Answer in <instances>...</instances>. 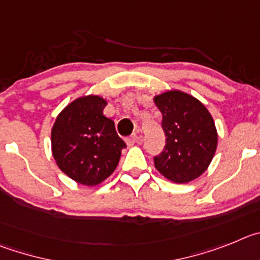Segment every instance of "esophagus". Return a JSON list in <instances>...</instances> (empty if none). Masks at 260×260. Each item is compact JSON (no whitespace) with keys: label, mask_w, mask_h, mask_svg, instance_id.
I'll return each mask as SVG.
<instances>
[{"label":"esophagus","mask_w":260,"mask_h":260,"mask_svg":"<svg viewBox=\"0 0 260 260\" xmlns=\"http://www.w3.org/2000/svg\"><path fill=\"white\" fill-rule=\"evenodd\" d=\"M137 139H139V137H137V135H132V136H129V137H127V139H125V142H127L128 146H133V145L137 142Z\"/></svg>","instance_id":"esophagus-1"}]
</instances>
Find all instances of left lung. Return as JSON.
Returning a JSON list of instances; mask_svg holds the SVG:
<instances>
[{
  "instance_id": "8db88e82",
  "label": "left lung",
  "mask_w": 260,
  "mask_h": 260,
  "mask_svg": "<svg viewBox=\"0 0 260 260\" xmlns=\"http://www.w3.org/2000/svg\"><path fill=\"white\" fill-rule=\"evenodd\" d=\"M154 102L162 113L166 135V146L154 156V166L177 184L197 179L216 151L217 133L211 114L197 98L180 90L156 95Z\"/></svg>"
}]
</instances>
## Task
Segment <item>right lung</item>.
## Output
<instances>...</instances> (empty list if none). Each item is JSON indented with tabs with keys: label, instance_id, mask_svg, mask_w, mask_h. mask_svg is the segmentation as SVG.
<instances>
[{
	"label": "right lung",
	"instance_id": "1",
	"mask_svg": "<svg viewBox=\"0 0 260 260\" xmlns=\"http://www.w3.org/2000/svg\"><path fill=\"white\" fill-rule=\"evenodd\" d=\"M107 102L98 95L75 100L51 129V150L58 167L83 185L93 186L115 171L125 142L104 115Z\"/></svg>",
	"mask_w": 260,
	"mask_h": 260
}]
</instances>
